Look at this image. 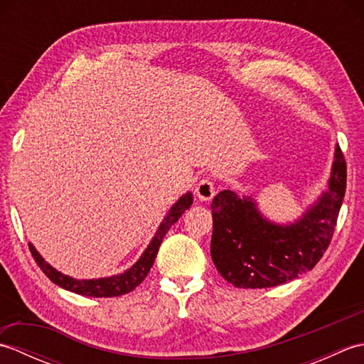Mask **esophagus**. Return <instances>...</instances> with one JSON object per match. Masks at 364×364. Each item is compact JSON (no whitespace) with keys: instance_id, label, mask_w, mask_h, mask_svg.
<instances>
[{"instance_id":"obj_1","label":"esophagus","mask_w":364,"mask_h":364,"mask_svg":"<svg viewBox=\"0 0 364 364\" xmlns=\"http://www.w3.org/2000/svg\"><path fill=\"white\" fill-rule=\"evenodd\" d=\"M196 194L200 200H203V202H210V200H213V197L215 194L214 183L211 180H208V178H203V180L197 184Z\"/></svg>"}]
</instances>
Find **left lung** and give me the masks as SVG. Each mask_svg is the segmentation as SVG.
Segmentation results:
<instances>
[{"label": "left lung", "instance_id": "left-lung-1", "mask_svg": "<svg viewBox=\"0 0 364 364\" xmlns=\"http://www.w3.org/2000/svg\"><path fill=\"white\" fill-rule=\"evenodd\" d=\"M346 161L335 146L327 186L297 219L270 220L257 197L222 191L214 197L211 258L236 288L261 289L288 283L311 270L333 236L346 194Z\"/></svg>", "mask_w": 364, "mask_h": 364}]
</instances>
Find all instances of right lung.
I'll return each mask as SVG.
<instances>
[{"label": "right lung", "mask_w": 364, "mask_h": 364, "mask_svg": "<svg viewBox=\"0 0 364 364\" xmlns=\"http://www.w3.org/2000/svg\"><path fill=\"white\" fill-rule=\"evenodd\" d=\"M192 202H194V196H192V192H186V194H183L180 198H178L176 202L170 206V210L166 213L164 219H162V222L159 223L156 233H154L151 241L149 242V245H146V249L142 252L139 259L133 266L128 267L127 270H123V272L117 275L100 277V278H81V280H78V278H73L70 275L59 272V270L54 269L50 262L45 261V258L37 252V249L33 244L29 242L28 245L38 267L43 270V274L48 277L54 284L60 286V288L75 294H80V296H87V297L123 296V294L131 292L136 286H139L145 280V277L149 275L150 269L153 266L154 258H156L162 239H164L170 227H172L173 223L184 214V211L189 210Z\"/></svg>", "instance_id": "add662e5"}]
</instances>
